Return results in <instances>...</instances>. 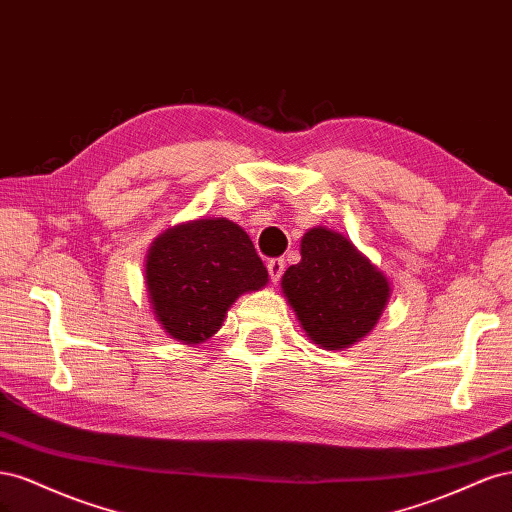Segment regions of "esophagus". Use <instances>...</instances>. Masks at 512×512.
I'll use <instances>...</instances> for the list:
<instances>
[{"instance_id":"obj_1","label":"esophagus","mask_w":512,"mask_h":512,"mask_svg":"<svg viewBox=\"0 0 512 512\" xmlns=\"http://www.w3.org/2000/svg\"><path fill=\"white\" fill-rule=\"evenodd\" d=\"M284 267H286L284 258H273V260L267 262V271H269V277H271L273 284L280 282V277H282V273H284Z\"/></svg>"}]
</instances>
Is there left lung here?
Wrapping results in <instances>:
<instances>
[{"label": "left lung", "mask_w": 512, "mask_h": 512, "mask_svg": "<svg viewBox=\"0 0 512 512\" xmlns=\"http://www.w3.org/2000/svg\"><path fill=\"white\" fill-rule=\"evenodd\" d=\"M391 282L356 245L324 226L301 239V262L286 269L282 294L301 329L324 350L361 342L391 299Z\"/></svg>", "instance_id": "left-lung-1"}]
</instances>
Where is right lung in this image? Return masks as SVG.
Wrapping results in <instances>:
<instances>
[{
    "label": "right lung",
    "mask_w": 512,
    "mask_h": 512,
    "mask_svg": "<svg viewBox=\"0 0 512 512\" xmlns=\"http://www.w3.org/2000/svg\"><path fill=\"white\" fill-rule=\"evenodd\" d=\"M269 273L247 232L226 218L166 228L145 258L151 312L181 344H203L220 331L241 294L265 288Z\"/></svg>",
    "instance_id": "obj_1"
}]
</instances>
